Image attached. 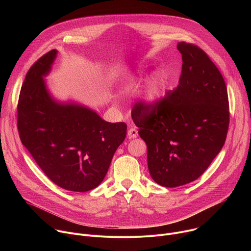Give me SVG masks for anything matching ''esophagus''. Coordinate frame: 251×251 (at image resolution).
Returning <instances> with one entry per match:
<instances>
[{
  "label": "esophagus",
  "mask_w": 251,
  "mask_h": 251,
  "mask_svg": "<svg viewBox=\"0 0 251 251\" xmlns=\"http://www.w3.org/2000/svg\"><path fill=\"white\" fill-rule=\"evenodd\" d=\"M128 137L130 139H135L138 137V131L136 128H130L128 130Z\"/></svg>",
  "instance_id": "esophagus-1"
}]
</instances>
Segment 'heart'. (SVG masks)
<instances>
[{"label": "heart", "instance_id": "b5f03b06", "mask_svg": "<svg viewBox=\"0 0 251 251\" xmlns=\"http://www.w3.org/2000/svg\"><path fill=\"white\" fill-rule=\"evenodd\" d=\"M137 81H138V77L131 76L123 84L122 90L128 91L132 89L136 85ZM164 93H165V80L160 75H155L147 82V85L144 91V96H143V100H144L145 105L150 110H154L158 108L160 104L162 103Z\"/></svg>", "mask_w": 251, "mask_h": 251}]
</instances>
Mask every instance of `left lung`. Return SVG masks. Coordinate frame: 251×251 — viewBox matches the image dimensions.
Masks as SVG:
<instances>
[{"instance_id": "obj_1", "label": "left lung", "mask_w": 251, "mask_h": 251, "mask_svg": "<svg viewBox=\"0 0 251 251\" xmlns=\"http://www.w3.org/2000/svg\"><path fill=\"white\" fill-rule=\"evenodd\" d=\"M178 85L150 110L133 107L132 119L146 142L148 169L160 186L176 188L201 176L221 152L229 124L227 89L218 67L199 47L178 43Z\"/></svg>"}]
</instances>
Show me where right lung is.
Masks as SVG:
<instances>
[{"instance_id":"obj_1","label":"right lung","mask_w":251,"mask_h":251,"mask_svg":"<svg viewBox=\"0 0 251 251\" xmlns=\"http://www.w3.org/2000/svg\"><path fill=\"white\" fill-rule=\"evenodd\" d=\"M56 54L49 51L27 71L18 103V130L50 181L67 191L87 192L103 181L127 125L106 122L84 105L53 98L45 77Z\"/></svg>"}]
</instances>
